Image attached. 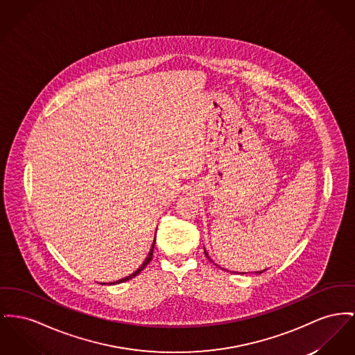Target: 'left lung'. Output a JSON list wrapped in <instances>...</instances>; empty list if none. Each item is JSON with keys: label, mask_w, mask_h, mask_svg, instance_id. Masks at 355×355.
<instances>
[{"label": "left lung", "mask_w": 355, "mask_h": 355, "mask_svg": "<svg viewBox=\"0 0 355 355\" xmlns=\"http://www.w3.org/2000/svg\"><path fill=\"white\" fill-rule=\"evenodd\" d=\"M205 254H207V257H208L209 260H210V257H209V254L208 253H207V250H205ZM264 271H267V270H263V271L256 272V273H263V272ZM243 273H244V272H243ZM245 273H247V272H245Z\"/></svg>", "instance_id": "left-lung-1"}]
</instances>
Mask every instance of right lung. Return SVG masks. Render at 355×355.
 Masks as SVG:
<instances>
[{"instance_id":"1","label":"right lung","mask_w":355,"mask_h":355,"mask_svg":"<svg viewBox=\"0 0 355 355\" xmlns=\"http://www.w3.org/2000/svg\"><path fill=\"white\" fill-rule=\"evenodd\" d=\"M154 244H155V240H154V243H153V247H151V250L148 252V256L146 257V260L144 261V264L137 270V271L134 272V273H131L130 276H125V279H121V280H118V282H114V283H111V284H115V283H123V282H127V280H130V279H132V277H135L138 273H141V271L146 267L147 264L151 261V259H153V250H154Z\"/></svg>"}]
</instances>
